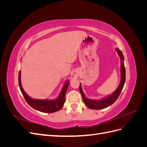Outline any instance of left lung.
<instances>
[{
  "mask_svg": "<svg viewBox=\"0 0 147 147\" xmlns=\"http://www.w3.org/2000/svg\"><path fill=\"white\" fill-rule=\"evenodd\" d=\"M116 51L118 52V55L121 58V83H120L118 88L117 89V90L115 91L112 94L108 96L106 98L100 100H90L86 98L84 96L83 92L82 91V89L81 86V84L79 86L80 91L81 92V94L83 98V100L84 102V104H85L88 108L94 110H100L103 109L106 107H108L110 105L113 104L114 102L116 101V100L118 98V97L120 94V93L121 92L123 88V86L124 85V83H125L126 80V70L125 67H124V64L123 63V60L124 59V56L123 55V53L120 51L119 49L117 48Z\"/></svg>",
  "mask_w": 147,
  "mask_h": 147,
  "instance_id": "obj_1",
  "label": "left lung"
}]
</instances>
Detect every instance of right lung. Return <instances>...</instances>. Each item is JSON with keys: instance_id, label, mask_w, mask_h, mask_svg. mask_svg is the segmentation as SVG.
<instances>
[{"instance_id": "obj_1", "label": "right lung", "mask_w": 147, "mask_h": 147, "mask_svg": "<svg viewBox=\"0 0 147 147\" xmlns=\"http://www.w3.org/2000/svg\"><path fill=\"white\" fill-rule=\"evenodd\" d=\"M20 71L18 75V83L20 90L22 94L24 96L26 101L28 104L35 110L44 113H53L61 110L63 108V105L65 102V94L69 84V82H66L64 86L61 91V94L57 99L55 100H37L30 98L24 91L23 88L21 86V80H20Z\"/></svg>"}]
</instances>
